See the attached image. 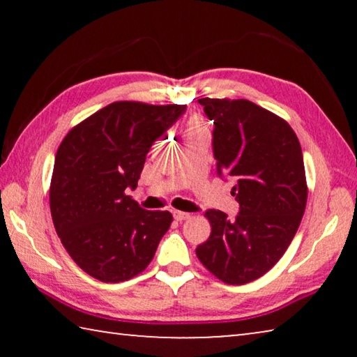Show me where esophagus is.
I'll return each mask as SVG.
<instances>
[{
	"label": "esophagus",
	"instance_id": "1",
	"mask_svg": "<svg viewBox=\"0 0 357 357\" xmlns=\"http://www.w3.org/2000/svg\"><path fill=\"white\" fill-rule=\"evenodd\" d=\"M173 215H174V219L179 220V222L187 220V219H190V217H192L189 213H183V211H174Z\"/></svg>",
	"mask_w": 357,
	"mask_h": 357
}]
</instances>
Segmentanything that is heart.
Wrapping results in <instances>:
<instances>
[{
	"label": "heart",
	"mask_w": 357,
	"mask_h": 357,
	"mask_svg": "<svg viewBox=\"0 0 357 357\" xmlns=\"http://www.w3.org/2000/svg\"><path fill=\"white\" fill-rule=\"evenodd\" d=\"M198 129H202V128H200V126H198V124L195 123V124H193V126H192V128H190V130H189V132H193V130H198Z\"/></svg>",
	"instance_id": "b5f03b06"
}]
</instances>
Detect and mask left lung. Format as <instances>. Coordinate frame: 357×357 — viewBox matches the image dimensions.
I'll use <instances>...</instances> for the list:
<instances>
[{"instance_id":"1","label":"left lung","mask_w":357,"mask_h":357,"mask_svg":"<svg viewBox=\"0 0 357 357\" xmlns=\"http://www.w3.org/2000/svg\"><path fill=\"white\" fill-rule=\"evenodd\" d=\"M214 123L217 174L233 178L234 219L208 209L213 227L197 257L217 279L244 285L279 261L298 231L307 203L304 157L287 121L250 100L198 99Z\"/></svg>"}]
</instances>
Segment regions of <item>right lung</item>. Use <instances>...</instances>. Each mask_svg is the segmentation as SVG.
<instances>
[{"label": "right lung", "instance_id": "add662e5", "mask_svg": "<svg viewBox=\"0 0 357 357\" xmlns=\"http://www.w3.org/2000/svg\"><path fill=\"white\" fill-rule=\"evenodd\" d=\"M185 105L113 102L75 126L59 144L50 184L56 233L70 258L100 282L140 274L170 228L168 211L140 208L134 190L157 138Z\"/></svg>", "mask_w": 357, "mask_h": 357}]
</instances>
